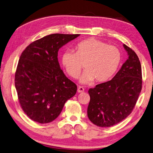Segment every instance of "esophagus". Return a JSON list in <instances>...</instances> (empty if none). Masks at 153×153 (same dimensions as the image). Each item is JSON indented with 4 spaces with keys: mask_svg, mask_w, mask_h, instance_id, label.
I'll return each instance as SVG.
<instances>
[{
    "mask_svg": "<svg viewBox=\"0 0 153 153\" xmlns=\"http://www.w3.org/2000/svg\"><path fill=\"white\" fill-rule=\"evenodd\" d=\"M84 91V88H83L82 86H79L78 88H77V92L78 93H83Z\"/></svg>",
    "mask_w": 153,
    "mask_h": 153,
    "instance_id": "34e87169",
    "label": "esophagus"
}]
</instances>
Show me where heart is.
Masks as SVG:
<instances>
[{"instance_id": "b5f03b06", "label": "heart", "mask_w": 153, "mask_h": 153, "mask_svg": "<svg viewBox=\"0 0 153 153\" xmlns=\"http://www.w3.org/2000/svg\"><path fill=\"white\" fill-rule=\"evenodd\" d=\"M76 52L68 50L62 56V64L68 74L77 78L83 64L85 70L79 78L82 83H101L113 76L121 62V53L116 47L96 39L83 40L75 46Z\"/></svg>"}]
</instances>
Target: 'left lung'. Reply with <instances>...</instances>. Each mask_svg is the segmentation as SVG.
I'll return each mask as SVG.
<instances>
[{
  "mask_svg": "<svg viewBox=\"0 0 153 153\" xmlns=\"http://www.w3.org/2000/svg\"><path fill=\"white\" fill-rule=\"evenodd\" d=\"M128 59L113 79L90 88L88 116L94 125L109 127L132 112L142 89L141 65L138 56L125 44Z\"/></svg>",
  "mask_w": 153,
  "mask_h": 153,
  "instance_id": "8db88e82",
  "label": "left lung"
}]
</instances>
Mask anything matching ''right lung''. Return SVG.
<instances>
[{"mask_svg":"<svg viewBox=\"0 0 153 153\" xmlns=\"http://www.w3.org/2000/svg\"><path fill=\"white\" fill-rule=\"evenodd\" d=\"M79 36L50 34L33 42L22 52L15 74V88L21 107L32 120L42 124L53 121L76 94L77 85L59 66L58 52Z\"/></svg>","mask_w":153,"mask_h":153,"instance_id":"obj_1","label":"right lung"}]
</instances>
